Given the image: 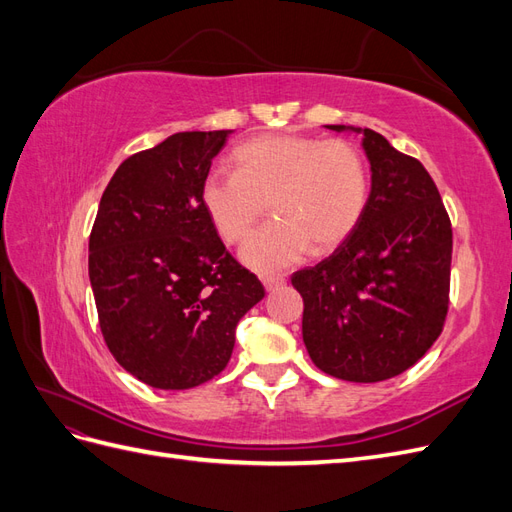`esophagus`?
<instances>
[{
  "label": "esophagus",
  "instance_id": "esophagus-1",
  "mask_svg": "<svg viewBox=\"0 0 512 512\" xmlns=\"http://www.w3.org/2000/svg\"><path fill=\"white\" fill-rule=\"evenodd\" d=\"M262 284H265L267 292H273V290H277L280 286H284L286 280H284V277H280V275H267V277H262Z\"/></svg>",
  "mask_w": 512,
  "mask_h": 512
}]
</instances>
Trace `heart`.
I'll return each instance as SVG.
<instances>
[{
    "label": "heart",
    "mask_w": 512,
    "mask_h": 512,
    "mask_svg": "<svg viewBox=\"0 0 512 512\" xmlns=\"http://www.w3.org/2000/svg\"><path fill=\"white\" fill-rule=\"evenodd\" d=\"M232 160L237 170H209L200 198L226 243H241L271 203L277 218L241 250L245 265L260 273L297 265L312 247L335 250L363 218L367 164L342 138L269 134L239 145Z\"/></svg>",
    "instance_id": "heart-1"
}]
</instances>
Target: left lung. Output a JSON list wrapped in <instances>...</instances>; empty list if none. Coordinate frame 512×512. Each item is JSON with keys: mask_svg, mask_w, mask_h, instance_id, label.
Returning a JSON list of instances; mask_svg holds the SVG:
<instances>
[{"mask_svg": "<svg viewBox=\"0 0 512 512\" xmlns=\"http://www.w3.org/2000/svg\"><path fill=\"white\" fill-rule=\"evenodd\" d=\"M359 134L371 188L350 237L292 275L303 297V342L324 374L382 382L404 374L442 333L453 230L425 166L369 128Z\"/></svg>", "mask_w": 512, "mask_h": 512, "instance_id": "left-lung-1", "label": "left lung"}]
</instances>
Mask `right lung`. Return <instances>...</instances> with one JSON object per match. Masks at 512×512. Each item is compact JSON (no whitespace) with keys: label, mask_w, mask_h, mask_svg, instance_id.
I'll use <instances>...</instances> for the list:
<instances>
[{"label":"right lung","mask_w":512,"mask_h":512,"mask_svg":"<svg viewBox=\"0 0 512 512\" xmlns=\"http://www.w3.org/2000/svg\"><path fill=\"white\" fill-rule=\"evenodd\" d=\"M228 134L177 132L123 160L91 228L89 282L104 342L153 389H194L218 376L239 320L265 297L200 198Z\"/></svg>","instance_id":"right-lung-1"}]
</instances>
